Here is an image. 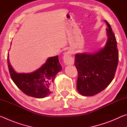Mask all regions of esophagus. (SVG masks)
<instances>
[{"label": "esophagus", "mask_w": 127, "mask_h": 127, "mask_svg": "<svg viewBox=\"0 0 127 127\" xmlns=\"http://www.w3.org/2000/svg\"><path fill=\"white\" fill-rule=\"evenodd\" d=\"M72 52L71 51L68 50L65 53L63 56V60L64 62L66 64H68V65H71V64H73L74 61L73 59V58L72 57Z\"/></svg>", "instance_id": "obj_1"}]
</instances>
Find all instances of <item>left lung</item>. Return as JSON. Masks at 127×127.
<instances>
[{
  "instance_id": "8db88e82",
  "label": "left lung",
  "mask_w": 127,
  "mask_h": 127,
  "mask_svg": "<svg viewBox=\"0 0 127 127\" xmlns=\"http://www.w3.org/2000/svg\"><path fill=\"white\" fill-rule=\"evenodd\" d=\"M107 40L96 53L77 54L74 65L78 72L77 89L82 95L92 96L108 86L114 77L119 54L117 40L109 23L105 21Z\"/></svg>"
}]
</instances>
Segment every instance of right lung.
I'll use <instances>...</instances> for the list:
<instances>
[{
	"mask_svg": "<svg viewBox=\"0 0 127 127\" xmlns=\"http://www.w3.org/2000/svg\"><path fill=\"white\" fill-rule=\"evenodd\" d=\"M7 62L10 77L17 86L27 95L36 98L45 97L51 94V83L62 69L58 55L49 58L39 69L30 73L15 72L10 65L8 53Z\"/></svg>",
	"mask_w": 127,
	"mask_h": 127,
	"instance_id": "obj_1",
	"label": "right lung"
}]
</instances>
